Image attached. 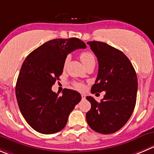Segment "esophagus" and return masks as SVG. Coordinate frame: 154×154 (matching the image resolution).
<instances>
[{"label":"esophagus","mask_w":154,"mask_h":154,"mask_svg":"<svg viewBox=\"0 0 154 154\" xmlns=\"http://www.w3.org/2000/svg\"><path fill=\"white\" fill-rule=\"evenodd\" d=\"M85 97H86L85 95L82 94V100H85Z\"/></svg>","instance_id":"esophagus-1"}]
</instances>
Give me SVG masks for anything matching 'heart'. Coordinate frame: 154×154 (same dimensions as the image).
Segmentation results:
<instances>
[{"mask_svg": "<svg viewBox=\"0 0 154 154\" xmlns=\"http://www.w3.org/2000/svg\"><path fill=\"white\" fill-rule=\"evenodd\" d=\"M80 59H81L82 62L84 64V66H85L86 65H88V63H95V57L94 55V54L92 52H90V51H85V52H82L81 54H80ZM69 60V57H67L65 60V62H64V65H66L67 63H68ZM74 86L75 87V88L79 89V90H82L84 88V86H83L82 84L79 82H75Z\"/></svg>", "mask_w": 154, "mask_h": 154, "instance_id": "1", "label": "heart"}]
</instances>
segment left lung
I'll use <instances>...</instances> for the list:
<instances>
[{
    "mask_svg": "<svg viewBox=\"0 0 154 154\" xmlns=\"http://www.w3.org/2000/svg\"><path fill=\"white\" fill-rule=\"evenodd\" d=\"M98 60L97 77L92 94L106 91L100 103L86 97L91 107L86 120L94 131L112 134L123 127L131 117L136 103L137 78L128 58L119 50L100 42H88Z\"/></svg>",
    "mask_w": 154,
    "mask_h": 154,
    "instance_id": "1",
    "label": "left lung"
}]
</instances>
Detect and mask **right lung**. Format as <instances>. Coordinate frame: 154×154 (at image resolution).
Returning a JSON list of instances; mask_svg holds the SVG:
<instances>
[{
    "mask_svg": "<svg viewBox=\"0 0 154 154\" xmlns=\"http://www.w3.org/2000/svg\"><path fill=\"white\" fill-rule=\"evenodd\" d=\"M85 48V44L76 38L54 39L30 53L23 62L16 96L22 115L38 132L50 134L61 131L81 100V94L76 91L65 88L59 96L51 88L60 79L67 54Z\"/></svg>",
    "mask_w": 154,
    "mask_h": 154,
    "instance_id": "add662e5",
    "label": "right lung"
}]
</instances>
